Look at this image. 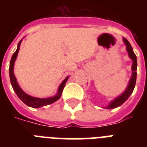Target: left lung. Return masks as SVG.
Instances as JSON below:
<instances>
[{
  "label": "left lung",
  "instance_id": "obj_1",
  "mask_svg": "<svg viewBox=\"0 0 147 147\" xmlns=\"http://www.w3.org/2000/svg\"><path fill=\"white\" fill-rule=\"evenodd\" d=\"M123 40H124V43H125L126 46H127L126 48H127V52H128V55H129L130 59L132 60V76H131L130 80H129V84L127 85L125 91L122 93L121 96H119V97L115 98L113 101L110 102L108 106L104 107V108L113 109L123 105L125 102V101H127L128 98L130 96V95L132 94V91H133V90L135 88V86H136V77H137V72H136V71H137V57H136V55L135 54V53L133 52L132 48L131 46L130 43L129 42V41L125 38H123Z\"/></svg>",
  "mask_w": 147,
  "mask_h": 147
}]
</instances>
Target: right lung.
I'll return each instance as SVG.
<instances>
[{
  "mask_svg": "<svg viewBox=\"0 0 147 147\" xmlns=\"http://www.w3.org/2000/svg\"><path fill=\"white\" fill-rule=\"evenodd\" d=\"M21 42H22V40H20V42H18V49H17L16 51L13 54L11 60H10V64H9L10 82H11V86H12L14 91L16 93L17 96L19 97V98L21 100L23 103L26 104V105H28V106H29V107H33V108H39V107H42V106H45V105H50V104L54 103V102H55L56 101H57V100L61 97L62 90H63V89H64L66 82L67 81L69 76H67V77H66L63 81H62V82L61 83L59 88H58L57 93L54 96L49 97V98H36V97L31 96L28 95L27 93H26L25 92L23 91V90L20 88V87L19 86L18 82H17L16 77H15V74H14V65H15V59H16L17 57H18V51H19V49H20V43H21Z\"/></svg>",
  "mask_w": 147,
  "mask_h": 147,
  "instance_id": "1",
  "label": "right lung"
}]
</instances>
